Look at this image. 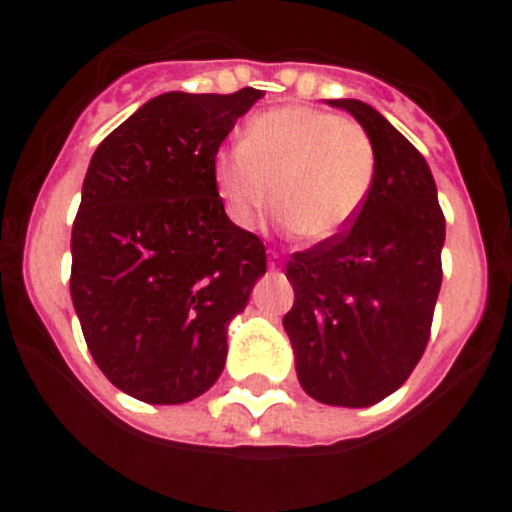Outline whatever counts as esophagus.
Masks as SVG:
<instances>
[{
	"mask_svg": "<svg viewBox=\"0 0 512 512\" xmlns=\"http://www.w3.org/2000/svg\"><path fill=\"white\" fill-rule=\"evenodd\" d=\"M282 267V257L277 255V252H270V270L275 272V270H280Z\"/></svg>",
	"mask_w": 512,
	"mask_h": 512,
	"instance_id": "1",
	"label": "esophagus"
}]
</instances>
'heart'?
Segmentation results:
<instances>
[{
  "label": "heart",
  "mask_w": 512,
  "mask_h": 512,
  "mask_svg": "<svg viewBox=\"0 0 512 512\" xmlns=\"http://www.w3.org/2000/svg\"><path fill=\"white\" fill-rule=\"evenodd\" d=\"M376 151L359 123L322 108L282 106L250 118L240 146L220 148L213 180L230 223L252 230L272 205L304 242L342 235L364 208Z\"/></svg>",
  "instance_id": "1"
}]
</instances>
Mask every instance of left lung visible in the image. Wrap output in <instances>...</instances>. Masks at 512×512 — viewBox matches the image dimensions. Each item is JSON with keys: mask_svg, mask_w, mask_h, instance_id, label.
<instances>
[{"mask_svg": "<svg viewBox=\"0 0 512 512\" xmlns=\"http://www.w3.org/2000/svg\"><path fill=\"white\" fill-rule=\"evenodd\" d=\"M369 133L376 178L342 235L294 252V304L282 324L302 389L319 404L364 409L404 386L431 334L446 220L426 158L376 111L337 98Z\"/></svg>", "mask_w": 512, "mask_h": 512, "instance_id": "obj_1", "label": "left lung"}]
</instances>
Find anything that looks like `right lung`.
Listing matches in <instances>:
<instances>
[{
    "label": "right lung",
    "mask_w": 512,
    "mask_h": 512,
    "mask_svg": "<svg viewBox=\"0 0 512 512\" xmlns=\"http://www.w3.org/2000/svg\"><path fill=\"white\" fill-rule=\"evenodd\" d=\"M265 96L168 91L108 133L71 230V302L116 389L198 399L223 374L227 327L267 272L265 245L225 215L213 158Z\"/></svg>",
    "instance_id": "obj_1"
}]
</instances>
